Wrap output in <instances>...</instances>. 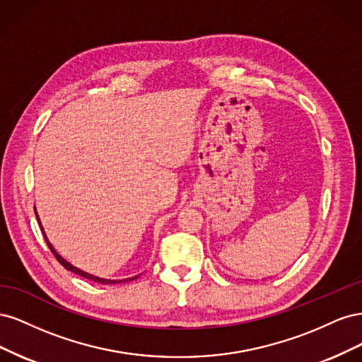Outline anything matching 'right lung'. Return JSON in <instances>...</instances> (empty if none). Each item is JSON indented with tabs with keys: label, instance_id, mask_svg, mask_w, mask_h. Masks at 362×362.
<instances>
[{
	"label": "right lung",
	"instance_id": "right-lung-1",
	"mask_svg": "<svg viewBox=\"0 0 362 362\" xmlns=\"http://www.w3.org/2000/svg\"><path fill=\"white\" fill-rule=\"evenodd\" d=\"M36 217H37V214H36ZM39 225H40V222H39ZM40 229H42V233H43V228L40 226ZM43 237H45V242H47V245H48V247L51 249V252H52V255L56 257V259L60 262V264L66 269V270H69V272H74L75 275H80V276H83V278H86V279H90V281H95V282H100V284H117V282H128V281H133V279H137V276H133V278H127V279H120V281H115V279H104V278H98V276H93V275H89V273H86V272H83V270H80V269H76V267H74L72 264H69V262L66 261V259H63L56 250H54V247L51 246V243L48 242V238H47V235H45V233H43Z\"/></svg>",
	"mask_w": 362,
	"mask_h": 362
}]
</instances>
